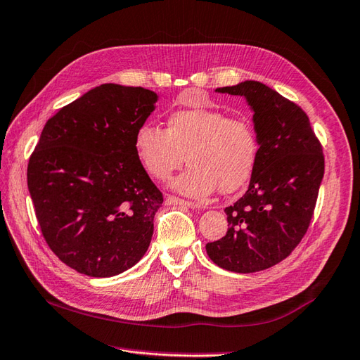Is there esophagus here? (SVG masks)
Listing matches in <instances>:
<instances>
[{
	"mask_svg": "<svg viewBox=\"0 0 360 360\" xmlns=\"http://www.w3.org/2000/svg\"><path fill=\"white\" fill-rule=\"evenodd\" d=\"M165 204H167V205H187V207H190V208H207L205 205L195 204V202H188V200H184V199L176 198V196H167V198H165Z\"/></svg>",
	"mask_w": 360,
	"mask_h": 360,
	"instance_id": "esophagus-1",
	"label": "esophagus"
}]
</instances>
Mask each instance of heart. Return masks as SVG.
Returning <instances> with one entry per match:
<instances>
[{
  "instance_id": "1",
  "label": "heart",
  "mask_w": 360,
  "mask_h": 360,
  "mask_svg": "<svg viewBox=\"0 0 360 360\" xmlns=\"http://www.w3.org/2000/svg\"><path fill=\"white\" fill-rule=\"evenodd\" d=\"M135 153L155 179H167L186 161L188 169L172 182L181 193L205 198L219 188L233 193L252 178L259 138L247 118H230L218 108L193 107L173 112L167 130L144 124L136 130Z\"/></svg>"
}]
</instances>
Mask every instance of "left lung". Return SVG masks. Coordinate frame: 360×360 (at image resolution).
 <instances>
[{
  "label": "left lung",
  "instance_id": "8db88e82",
  "mask_svg": "<svg viewBox=\"0 0 360 360\" xmlns=\"http://www.w3.org/2000/svg\"><path fill=\"white\" fill-rule=\"evenodd\" d=\"M253 110L259 158L245 195L225 208L227 235L208 242L221 269L261 271L283 261L308 230L323 178V153L307 113L259 81L216 89Z\"/></svg>",
  "mask_w": 360,
  "mask_h": 360
}]
</instances>
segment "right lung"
<instances>
[{"label": "right lung", "instance_id": "obj_1", "mask_svg": "<svg viewBox=\"0 0 360 360\" xmlns=\"http://www.w3.org/2000/svg\"><path fill=\"white\" fill-rule=\"evenodd\" d=\"M158 95L103 84L50 118L27 165L41 233L65 265L110 278L146 255L162 193L135 153Z\"/></svg>", "mask_w": 360, "mask_h": 360}]
</instances>
